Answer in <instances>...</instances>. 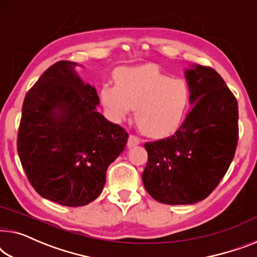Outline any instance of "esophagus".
<instances>
[{
    "label": "esophagus",
    "instance_id": "esophagus-1",
    "mask_svg": "<svg viewBox=\"0 0 257 257\" xmlns=\"http://www.w3.org/2000/svg\"><path fill=\"white\" fill-rule=\"evenodd\" d=\"M140 143H141V141H140L139 137L135 136V135H130L129 139H128L127 146H128V148H134V147L139 146Z\"/></svg>",
    "mask_w": 257,
    "mask_h": 257
}]
</instances>
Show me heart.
Returning <instances> with one entry per match:
<instances>
[{
  "label": "heart",
  "instance_id": "obj_1",
  "mask_svg": "<svg viewBox=\"0 0 257 257\" xmlns=\"http://www.w3.org/2000/svg\"><path fill=\"white\" fill-rule=\"evenodd\" d=\"M114 79L115 86L100 89L101 102L113 121H123L135 109L137 127L154 139L172 135L185 121L191 88L184 79L172 78L155 64L120 68Z\"/></svg>",
  "mask_w": 257,
  "mask_h": 257
}]
</instances>
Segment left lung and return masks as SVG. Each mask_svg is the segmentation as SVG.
<instances>
[{"label":"left lung","mask_w":257,"mask_h":257,"mask_svg":"<svg viewBox=\"0 0 257 257\" xmlns=\"http://www.w3.org/2000/svg\"><path fill=\"white\" fill-rule=\"evenodd\" d=\"M193 108L172 136L144 144L142 180L155 200L189 205L207 198L232 163L238 140L237 101L212 67L185 71Z\"/></svg>","instance_id":"8db88e82"}]
</instances>
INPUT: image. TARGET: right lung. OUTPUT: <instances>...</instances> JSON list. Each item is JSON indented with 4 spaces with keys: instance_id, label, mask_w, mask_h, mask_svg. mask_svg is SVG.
Listing matches in <instances>:
<instances>
[{
    "instance_id": "obj_1",
    "label": "right lung",
    "mask_w": 257,
    "mask_h": 257,
    "mask_svg": "<svg viewBox=\"0 0 257 257\" xmlns=\"http://www.w3.org/2000/svg\"><path fill=\"white\" fill-rule=\"evenodd\" d=\"M60 60L25 95L17 151L29 182L45 199L84 206L96 199L128 133L96 111L95 88Z\"/></svg>"
}]
</instances>
